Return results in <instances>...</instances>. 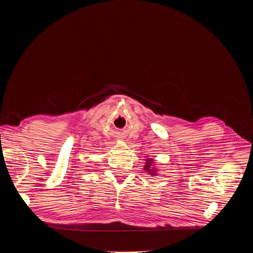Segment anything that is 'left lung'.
<instances>
[{"label":"left lung","mask_w":253,"mask_h":253,"mask_svg":"<svg viewBox=\"0 0 253 253\" xmlns=\"http://www.w3.org/2000/svg\"><path fill=\"white\" fill-rule=\"evenodd\" d=\"M144 171H147L150 173V175L155 176L156 175V169H155V165L154 162H153L152 158L145 159V165H144Z\"/></svg>","instance_id":"8db88e82"}]
</instances>
